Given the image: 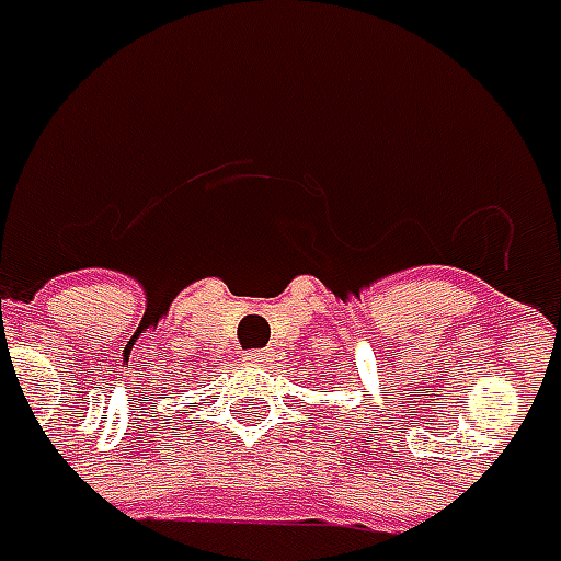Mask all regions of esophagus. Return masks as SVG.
<instances>
[{
    "label": "esophagus",
    "mask_w": 561,
    "mask_h": 561,
    "mask_svg": "<svg viewBox=\"0 0 561 561\" xmlns=\"http://www.w3.org/2000/svg\"><path fill=\"white\" fill-rule=\"evenodd\" d=\"M243 356H245V362H254V365H257V362H266L268 353H263V351H249V353H243Z\"/></svg>",
    "instance_id": "esophagus-1"
}]
</instances>
